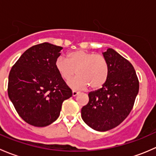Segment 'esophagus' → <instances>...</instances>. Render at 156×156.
<instances>
[{"instance_id":"1","label":"esophagus","mask_w":156,"mask_h":156,"mask_svg":"<svg viewBox=\"0 0 156 156\" xmlns=\"http://www.w3.org/2000/svg\"><path fill=\"white\" fill-rule=\"evenodd\" d=\"M78 94H79V91L75 90H72V96H73V97H75V96L78 95Z\"/></svg>"}]
</instances>
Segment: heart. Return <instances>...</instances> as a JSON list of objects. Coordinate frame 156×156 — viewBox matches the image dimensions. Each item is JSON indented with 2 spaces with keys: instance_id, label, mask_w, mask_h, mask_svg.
<instances>
[{
  "instance_id": "b5f03b06",
  "label": "heart",
  "mask_w": 156,
  "mask_h": 156,
  "mask_svg": "<svg viewBox=\"0 0 156 156\" xmlns=\"http://www.w3.org/2000/svg\"><path fill=\"white\" fill-rule=\"evenodd\" d=\"M55 67L66 81L75 74L78 75L69 82L74 88H85L90 85L92 89H99L106 84L109 75V66L106 58L84 50L71 52L66 59L62 56L57 58Z\"/></svg>"
}]
</instances>
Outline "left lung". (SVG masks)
I'll return each instance as SVG.
<instances>
[{"label":"left lung","instance_id":"8db88e82","mask_svg":"<svg viewBox=\"0 0 156 156\" xmlns=\"http://www.w3.org/2000/svg\"><path fill=\"white\" fill-rule=\"evenodd\" d=\"M109 66V75L102 88L88 94L81 118L97 131H106L127 117L139 92V81L132 64L112 48L103 52Z\"/></svg>","mask_w":156,"mask_h":156}]
</instances>
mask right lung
Here are the masks:
<instances>
[{
    "label": "right lung",
    "mask_w": 156,
    "mask_h": 156,
    "mask_svg": "<svg viewBox=\"0 0 156 156\" xmlns=\"http://www.w3.org/2000/svg\"><path fill=\"white\" fill-rule=\"evenodd\" d=\"M62 47L34 45L20 56L9 74L8 96L20 117L29 125L45 127L60 114L72 90L55 67Z\"/></svg>",
    "instance_id": "obj_1"
}]
</instances>
